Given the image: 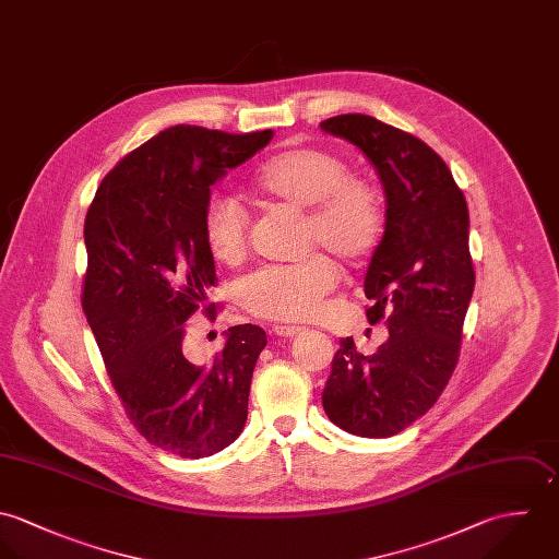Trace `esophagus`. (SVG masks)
<instances>
[{"label": "esophagus", "instance_id": "esophagus-1", "mask_svg": "<svg viewBox=\"0 0 559 559\" xmlns=\"http://www.w3.org/2000/svg\"><path fill=\"white\" fill-rule=\"evenodd\" d=\"M272 331L278 336H296L300 335L305 329L302 326H289V324H276Z\"/></svg>", "mask_w": 559, "mask_h": 559}]
</instances>
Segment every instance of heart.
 I'll list each match as a JSON object with an SVG mask.
<instances>
[{
  "label": "heart",
  "instance_id": "obj_1",
  "mask_svg": "<svg viewBox=\"0 0 559 559\" xmlns=\"http://www.w3.org/2000/svg\"><path fill=\"white\" fill-rule=\"evenodd\" d=\"M250 190L267 205L307 212V250L329 248L352 265L362 261L380 239L378 192L365 179L347 175V164L331 151L296 146L276 153L254 173ZM203 237L221 263H241L248 254L246 212L228 197H214L203 212ZM335 285V265L316 254L296 265L254 272L241 285V302L265 320L305 322L320 313Z\"/></svg>",
  "mask_w": 559,
  "mask_h": 559
}]
</instances>
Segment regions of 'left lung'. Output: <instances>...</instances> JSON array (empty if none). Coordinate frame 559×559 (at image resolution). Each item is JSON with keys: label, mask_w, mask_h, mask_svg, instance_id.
<instances>
[{"label": "left lung", "mask_w": 559, "mask_h": 559, "mask_svg": "<svg viewBox=\"0 0 559 559\" xmlns=\"http://www.w3.org/2000/svg\"><path fill=\"white\" fill-rule=\"evenodd\" d=\"M358 146L386 197L384 235L365 274L369 324L389 338L362 356L338 341L322 404L341 430L386 439L424 417L455 369L464 316L475 287L468 210L445 162L419 138L365 114L322 122Z\"/></svg>", "instance_id": "8db88e82"}]
</instances>
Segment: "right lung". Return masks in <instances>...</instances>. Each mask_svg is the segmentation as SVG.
<instances>
[{
  "mask_svg": "<svg viewBox=\"0 0 559 559\" xmlns=\"http://www.w3.org/2000/svg\"><path fill=\"white\" fill-rule=\"evenodd\" d=\"M272 135L168 127L114 166L86 214L82 307L112 386L138 432L181 457L230 445L248 417L265 331L233 326L223 349L197 365L186 354V322L218 311L203 237L212 186Z\"/></svg>",
  "mask_w": 559,
  "mask_h": 559,
  "instance_id": "1",
  "label": "right lung"
}]
</instances>
